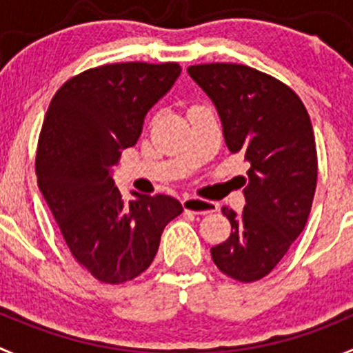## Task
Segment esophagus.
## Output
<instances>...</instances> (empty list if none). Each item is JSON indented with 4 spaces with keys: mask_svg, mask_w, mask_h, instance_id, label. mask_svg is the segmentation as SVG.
Listing matches in <instances>:
<instances>
[{
    "mask_svg": "<svg viewBox=\"0 0 353 353\" xmlns=\"http://www.w3.org/2000/svg\"><path fill=\"white\" fill-rule=\"evenodd\" d=\"M183 207L186 212H193L196 215H207V214H214V212L219 210L217 203L208 200H201V198H184L183 200Z\"/></svg>",
    "mask_w": 353,
    "mask_h": 353,
    "instance_id": "obj_1",
    "label": "esophagus"
}]
</instances>
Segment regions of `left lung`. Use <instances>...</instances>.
<instances>
[{
	"label": "left lung",
	"instance_id": "1",
	"mask_svg": "<svg viewBox=\"0 0 353 353\" xmlns=\"http://www.w3.org/2000/svg\"><path fill=\"white\" fill-rule=\"evenodd\" d=\"M188 74L214 101L231 153L250 162L241 215L222 207L231 234L212 246L229 278H265L303 231L317 184V150L305 105L285 82L248 65L203 63Z\"/></svg>",
	"mask_w": 353,
	"mask_h": 353
}]
</instances>
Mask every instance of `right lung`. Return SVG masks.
I'll list each match as a JSON object with an SVG mask.
<instances>
[{"label":"right lung","instance_id":"1","mask_svg":"<svg viewBox=\"0 0 353 353\" xmlns=\"http://www.w3.org/2000/svg\"><path fill=\"white\" fill-rule=\"evenodd\" d=\"M176 61L90 68L54 93L36 153L37 186L79 265L107 285L150 268L163 228L183 212L169 194L125 203L114 183L122 150L141 136L150 108L172 88Z\"/></svg>","mask_w":353,"mask_h":353}]
</instances>
